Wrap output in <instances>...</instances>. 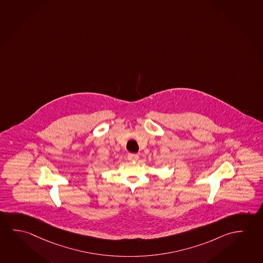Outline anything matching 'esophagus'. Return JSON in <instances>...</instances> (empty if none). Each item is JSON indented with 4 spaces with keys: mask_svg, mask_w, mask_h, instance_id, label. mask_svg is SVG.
<instances>
[{
    "mask_svg": "<svg viewBox=\"0 0 263 263\" xmlns=\"http://www.w3.org/2000/svg\"><path fill=\"white\" fill-rule=\"evenodd\" d=\"M139 159V155H135V154H129L128 155V160L130 162H136Z\"/></svg>",
    "mask_w": 263,
    "mask_h": 263,
    "instance_id": "obj_1",
    "label": "esophagus"
}]
</instances>
